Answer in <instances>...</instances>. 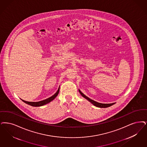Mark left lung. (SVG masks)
Returning a JSON list of instances; mask_svg holds the SVG:
<instances>
[{"label":"left lung","mask_w":147,"mask_h":147,"mask_svg":"<svg viewBox=\"0 0 147 147\" xmlns=\"http://www.w3.org/2000/svg\"><path fill=\"white\" fill-rule=\"evenodd\" d=\"M79 92L80 93V94L82 95V97H84V98H85L86 100H89L91 103H92L94 106H96V107H100V108H107V107H110V106H112V105H113L115 104V103H109V104H103V103H98V102H97L94 101V100H91V99H90V98H88V97H87V96H85V94H83L80 90H79Z\"/></svg>","instance_id":"obj_1"}]
</instances>
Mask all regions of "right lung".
I'll list each match as a JSON object with an SVG mask.
<instances>
[{"label":"right lung","instance_id":"add662e5","mask_svg":"<svg viewBox=\"0 0 147 147\" xmlns=\"http://www.w3.org/2000/svg\"><path fill=\"white\" fill-rule=\"evenodd\" d=\"M59 88L57 91L56 92V93L55 94H53V96L48 98L46 100H41V101H39V102H27V101H26V100H22V101H24V103L29 105L30 106H34V107H39V106H44V105H46L48 103L50 102L51 101H52L53 100H54L56 97L58 95L59 93Z\"/></svg>","mask_w":147,"mask_h":147}]
</instances>
